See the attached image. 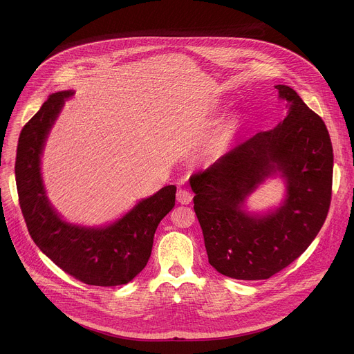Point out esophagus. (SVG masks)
<instances>
[{"instance_id":"obj_1","label":"esophagus","mask_w":354,"mask_h":354,"mask_svg":"<svg viewBox=\"0 0 354 354\" xmlns=\"http://www.w3.org/2000/svg\"><path fill=\"white\" fill-rule=\"evenodd\" d=\"M193 198V194L186 189H179L176 193V200L180 205H189Z\"/></svg>"}]
</instances>
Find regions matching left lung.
I'll list each match as a JSON object with an SVG mask.
<instances>
[{"mask_svg": "<svg viewBox=\"0 0 354 354\" xmlns=\"http://www.w3.org/2000/svg\"><path fill=\"white\" fill-rule=\"evenodd\" d=\"M287 116L273 130L238 144L189 179L209 263L238 280H265L304 252L322 228L332 197L333 149L324 120L287 85H276ZM280 171L283 205L265 216L241 207L266 177Z\"/></svg>", "mask_w": 354, "mask_h": 354, "instance_id": "obj_1", "label": "left lung"}]
</instances>
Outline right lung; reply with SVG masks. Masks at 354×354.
I'll list each match as a JSON object with an SVG mask.
<instances>
[{
  "label": "right lung",
  "mask_w": 354,
  "mask_h": 354,
  "mask_svg": "<svg viewBox=\"0 0 354 354\" xmlns=\"http://www.w3.org/2000/svg\"><path fill=\"white\" fill-rule=\"evenodd\" d=\"M73 95V91L50 95L21 131L15 162L21 210L33 242L66 273L91 286L126 284L145 268L157 227L175 206L176 186L142 198L106 227L85 228L62 220L46 196L40 156L64 99Z\"/></svg>",
  "instance_id": "obj_1"
}]
</instances>
